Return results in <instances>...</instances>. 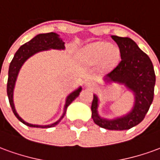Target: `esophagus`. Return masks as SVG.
<instances>
[{
    "instance_id": "obj_1",
    "label": "esophagus",
    "mask_w": 160,
    "mask_h": 160,
    "mask_svg": "<svg viewBox=\"0 0 160 160\" xmlns=\"http://www.w3.org/2000/svg\"><path fill=\"white\" fill-rule=\"evenodd\" d=\"M96 83L95 82H93V81H88V82H87V84H86V87H88V88H95L96 87Z\"/></svg>"
}]
</instances>
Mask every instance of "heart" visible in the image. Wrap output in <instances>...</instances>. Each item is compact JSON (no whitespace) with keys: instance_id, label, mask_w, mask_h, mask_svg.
Instances as JSON below:
<instances>
[{"instance_id":"heart-1","label":"heart","mask_w":160,"mask_h":160,"mask_svg":"<svg viewBox=\"0 0 160 160\" xmlns=\"http://www.w3.org/2000/svg\"><path fill=\"white\" fill-rule=\"evenodd\" d=\"M118 58V49L115 47H111L108 42H96L88 47L85 52V60L91 64L99 62L103 60V62L109 66L116 62Z\"/></svg>"}]
</instances>
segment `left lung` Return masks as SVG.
Wrapping results in <instances>:
<instances>
[{"label":"left lung","mask_w":160,"mask_h":160,"mask_svg":"<svg viewBox=\"0 0 160 160\" xmlns=\"http://www.w3.org/2000/svg\"><path fill=\"white\" fill-rule=\"evenodd\" d=\"M117 42L121 54L118 66L104 77L105 83L124 85L133 92L134 102L129 112L114 119L101 118L98 108L99 100L93 94L92 118L99 127L109 130H125L136 126L143 120L153 100L155 73L149 56L129 38L111 36Z\"/></svg>","instance_id":"1"}]
</instances>
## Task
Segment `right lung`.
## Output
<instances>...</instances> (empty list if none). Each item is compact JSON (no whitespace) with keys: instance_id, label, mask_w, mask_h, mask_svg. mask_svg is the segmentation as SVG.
<instances>
[{"instance_id":"right-lung-1","label":"right lung","mask_w":160,"mask_h":160,"mask_svg":"<svg viewBox=\"0 0 160 160\" xmlns=\"http://www.w3.org/2000/svg\"><path fill=\"white\" fill-rule=\"evenodd\" d=\"M64 44H65V42H63V40L60 38V36L57 33H41V34H38V35L34 37L32 39L30 40L29 42H26L25 44L20 46L19 49L15 53L12 62L9 65L8 79V86H7V92H8L9 103H10V105H11V108H12V112H13V114L15 115L16 118H18L21 122L26 124V126L32 128H42L55 127L64 118L68 105L79 96V94L82 90L81 87H78L76 90H74L71 93L68 95V97L66 98V102H65V105H64V109H63L62 115L61 116V118L58 120L51 124L37 125V124L29 123V122L23 120L22 118L19 117L15 110V106H14V103H13V90H14V87H15L17 77H18L19 70L21 68V67L23 66V64L26 62L31 56H32L33 55H35L37 53L46 51V50H49V49L64 50L65 49V45Z\"/></svg>"}]
</instances>
